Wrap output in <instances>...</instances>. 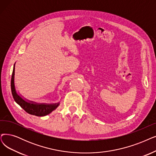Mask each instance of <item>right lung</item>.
Returning a JSON list of instances; mask_svg holds the SVG:
<instances>
[{"label":"right lung","instance_id":"right-lung-1","mask_svg":"<svg viewBox=\"0 0 156 156\" xmlns=\"http://www.w3.org/2000/svg\"><path fill=\"white\" fill-rule=\"evenodd\" d=\"M15 66L13 67L12 74L11 76V92L13 98L15 102L21 106L23 109L28 113L37 117H43L50 114L59 106L60 103L55 104H45V103H36L33 101H29L23 98L20 95L18 94L15 85Z\"/></svg>","mask_w":156,"mask_h":156}]
</instances>
